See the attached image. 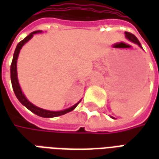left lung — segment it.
<instances>
[{"instance_id":"left-lung-1","label":"left lung","mask_w":159,"mask_h":159,"mask_svg":"<svg viewBox=\"0 0 159 159\" xmlns=\"http://www.w3.org/2000/svg\"><path fill=\"white\" fill-rule=\"evenodd\" d=\"M125 36H126L127 38L129 40V41H131V42H134V43L137 44V45L139 46V47H140V48H142L141 45H140V42H139V40L137 39L136 36H134V35H133V34H131V33L129 32H125ZM112 118H113V117H112Z\"/></svg>"}]
</instances>
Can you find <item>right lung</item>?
<instances>
[{
  "mask_svg": "<svg viewBox=\"0 0 159 159\" xmlns=\"http://www.w3.org/2000/svg\"><path fill=\"white\" fill-rule=\"evenodd\" d=\"M42 30H36V31H33L32 33H30L29 36H27L24 40H22L21 42H19V44L16 47L15 51H14V54H13V58H12V64H11V69H10V71H11V82H12V89H13V91H14V93H15L16 97L18 98V100H19V102L24 105L25 107L29 109L30 111H32L33 113L36 114L37 116H40V117H58V116H61V115H64V114H66L73 111L76 107V106L81 102V100L78 101L77 103L75 104L74 106H72L71 107H70L68 109H66L64 111H48L44 110V109H42V108H39V107H36L35 105H33L32 103H30L29 100L26 99V97L25 96V94L23 93L22 90L20 89V86H19V80H18V75H17V59H18V57H19V52H20V49L22 48V47L26 42H28L29 40H30L32 38V36L34 34H36V33H41Z\"/></svg>",
  "mask_w": 159,
  "mask_h": 159,
  "instance_id": "obj_1",
  "label": "right lung"
}]
</instances>
